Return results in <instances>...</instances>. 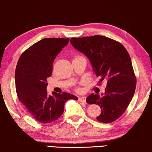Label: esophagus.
Listing matches in <instances>:
<instances>
[{
	"mask_svg": "<svg viewBox=\"0 0 152 152\" xmlns=\"http://www.w3.org/2000/svg\"><path fill=\"white\" fill-rule=\"evenodd\" d=\"M79 101L81 102H86V97L85 96H80L79 98Z\"/></svg>",
	"mask_w": 152,
	"mask_h": 152,
	"instance_id": "1",
	"label": "esophagus"
}]
</instances>
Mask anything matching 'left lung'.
Listing matches in <instances>:
<instances>
[{
	"label": "left lung",
	"mask_w": 152,
	"mask_h": 152,
	"mask_svg": "<svg viewBox=\"0 0 152 152\" xmlns=\"http://www.w3.org/2000/svg\"><path fill=\"white\" fill-rule=\"evenodd\" d=\"M70 42L87 56L100 81H107L104 94H91L86 102L100 107L98 121L114 122L126 110L136 89V78L128 51L118 42L100 35L73 37Z\"/></svg>",
	"instance_id": "8db88e82"
}]
</instances>
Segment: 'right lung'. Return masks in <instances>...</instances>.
Here are the masks:
<instances>
[{
  "label": "right lung",
  "mask_w": 152,
  "mask_h": 152,
  "mask_svg": "<svg viewBox=\"0 0 152 152\" xmlns=\"http://www.w3.org/2000/svg\"><path fill=\"white\" fill-rule=\"evenodd\" d=\"M69 38H45L29 47L20 56L15 84L19 101L34 119L42 123L53 122L61 116L68 99L78 100L69 93L47 91V79L53 73V63L68 45Z\"/></svg>",
  "instance_id": "right-lung-1"
}]
</instances>
